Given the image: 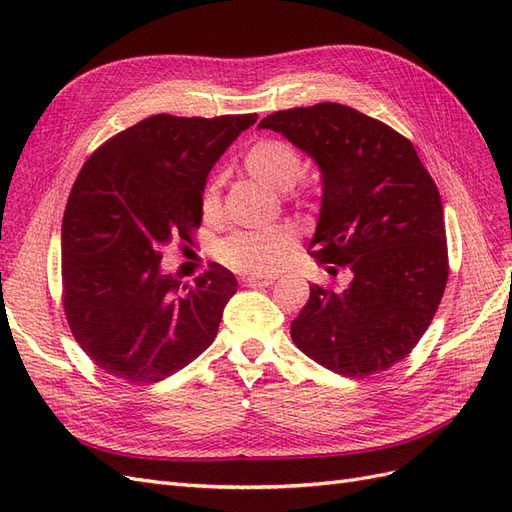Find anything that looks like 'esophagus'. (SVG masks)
Wrapping results in <instances>:
<instances>
[{
    "mask_svg": "<svg viewBox=\"0 0 512 512\" xmlns=\"http://www.w3.org/2000/svg\"><path fill=\"white\" fill-rule=\"evenodd\" d=\"M243 284L245 286H252V288H256V286H269V284H273V277H243Z\"/></svg>",
    "mask_w": 512,
    "mask_h": 512,
    "instance_id": "34e87169",
    "label": "esophagus"
}]
</instances>
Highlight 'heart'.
Listing matches in <instances>:
<instances>
[{
  "label": "heart",
  "mask_w": 512,
  "mask_h": 512,
  "mask_svg": "<svg viewBox=\"0 0 512 512\" xmlns=\"http://www.w3.org/2000/svg\"><path fill=\"white\" fill-rule=\"evenodd\" d=\"M243 166L254 179L267 183L269 188L286 192L294 188L303 177V156L286 141L265 138L258 141L245 153ZM203 215L207 220H215L220 215V183L211 181L203 192ZM294 235L288 226L258 228V230H237L222 239L215 247L218 256L226 267L239 273L267 275L280 269L284 260L292 252Z\"/></svg>",
  "instance_id": "1"
}]
</instances>
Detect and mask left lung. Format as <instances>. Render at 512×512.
Returning a JSON list of instances; mask_svg holds the SVG:
<instances>
[{
    "instance_id": "obj_1",
    "label": "left lung",
    "mask_w": 512,
    "mask_h": 512,
    "mask_svg": "<svg viewBox=\"0 0 512 512\" xmlns=\"http://www.w3.org/2000/svg\"><path fill=\"white\" fill-rule=\"evenodd\" d=\"M258 128L282 132L318 164L322 200L307 250L331 273H352L342 290L309 286L292 342L339 376L380 374L412 352L446 288L436 183L408 138L344 104L277 111Z\"/></svg>"
}]
</instances>
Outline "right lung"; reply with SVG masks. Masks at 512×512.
Instances as JSON below:
<instances>
[{
	"instance_id": "1",
	"label": "right lung",
	"mask_w": 512,
	"mask_h": 512,
	"mask_svg": "<svg viewBox=\"0 0 512 512\" xmlns=\"http://www.w3.org/2000/svg\"><path fill=\"white\" fill-rule=\"evenodd\" d=\"M258 115H153L119 132L76 177L61 222L70 331L106 374L160 382L211 344L237 280L211 262L181 284L160 250L203 220L213 164Z\"/></svg>"
}]
</instances>
